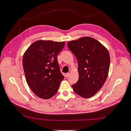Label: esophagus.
Returning a JSON list of instances; mask_svg holds the SVG:
<instances>
[{"label": "esophagus", "mask_w": 131, "mask_h": 131, "mask_svg": "<svg viewBox=\"0 0 131 131\" xmlns=\"http://www.w3.org/2000/svg\"><path fill=\"white\" fill-rule=\"evenodd\" d=\"M69 77H70V73H66V74H65V77L66 78H69Z\"/></svg>", "instance_id": "1"}]
</instances>
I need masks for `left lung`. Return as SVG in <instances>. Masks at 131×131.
I'll return each mask as SVG.
<instances>
[{"label":"left lung","instance_id":"1","mask_svg":"<svg viewBox=\"0 0 131 131\" xmlns=\"http://www.w3.org/2000/svg\"><path fill=\"white\" fill-rule=\"evenodd\" d=\"M68 47L78 62L79 79L72 85L73 90L84 98L92 97L101 90L107 79L109 53L101 43L91 37L69 41Z\"/></svg>","mask_w":131,"mask_h":131}]
</instances>
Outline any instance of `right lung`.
<instances>
[{"label": "right lung", "instance_id": "1", "mask_svg": "<svg viewBox=\"0 0 131 131\" xmlns=\"http://www.w3.org/2000/svg\"><path fill=\"white\" fill-rule=\"evenodd\" d=\"M65 43L38 40L23 56V65L26 82L38 97L49 99L57 93L64 77L61 73L57 56Z\"/></svg>", "mask_w": 131, "mask_h": 131}]
</instances>
